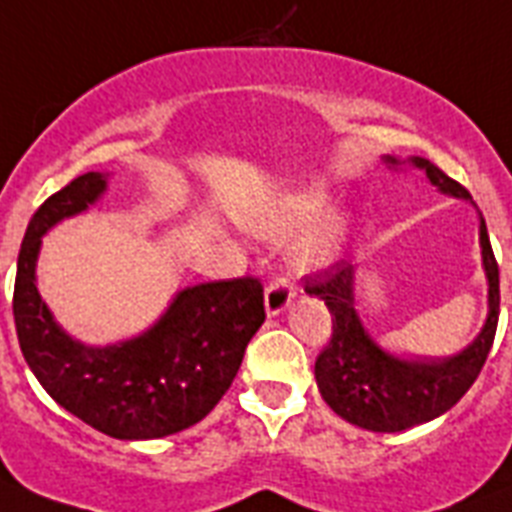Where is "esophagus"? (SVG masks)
<instances>
[{"label":"esophagus","instance_id":"esophagus-1","mask_svg":"<svg viewBox=\"0 0 512 512\" xmlns=\"http://www.w3.org/2000/svg\"><path fill=\"white\" fill-rule=\"evenodd\" d=\"M294 283L289 278H273L265 289V309L268 315H281L283 309L291 304V296H294Z\"/></svg>","mask_w":512,"mask_h":512}]
</instances>
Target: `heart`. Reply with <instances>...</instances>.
Here are the masks:
<instances>
[{
	"instance_id": "1",
	"label": "heart",
	"mask_w": 512,
	"mask_h": 512,
	"mask_svg": "<svg viewBox=\"0 0 512 512\" xmlns=\"http://www.w3.org/2000/svg\"><path fill=\"white\" fill-rule=\"evenodd\" d=\"M315 210H320V200H317V197L299 200L289 216L281 218V221L273 226V231H276V234H281V231L294 229L296 223L307 221V218L312 216ZM330 252H333V236L330 234L315 236V239H309V242H304L302 247H299V252H296V265H299V268H312V265H320L328 260Z\"/></svg>"
}]
</instances>
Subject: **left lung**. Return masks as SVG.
Here are the masks:
<instances>
[{
    "instance_id": "left-lung-1",
    "label": "left lung",
    "mask_w": 512,
    "mask_h": 512,
    "mask_svg": "<svg viewBox=\"0 0 512 512\" xmlns=\"http://www.w3.org/2000/svg\"><path fill=\"white\" fill-rule=\"evenodd\" d=\"M390 163H398L388 158ZM427 171L429 182L453 197L471 200L468 190L427 158H411ZM482 257L489 281V315L476 341L458 356L442 362H409L390 356L367 336L354 309V265L346 260L307 276V294L320 296L330 317L333 336L315 362L320 395L341 419L372 432H401L445 414L461 401L482 372L492 349L500 317V268L482 221Z\"/></svg>"
}]
</instances>
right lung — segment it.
<instances>
[{
    "label": "right lung",
    "instance_id": "right-lung-1",
    "mask_svg": "<svg viewBox=\"0 0 512 512\" xmlns=\"http://www.w3.org/2000/svg\"><path fill=\"white\" fill-rule=\"evenodd\" d=\"M106 190L98 171L72 179L33 213L17 255V341L36 380L80 422L117 440H153L192 427L231 388L244 349L265 322L260 278L200 283L176 296L140 338L93 349L59 328L36 289L41 236Z\"/></svg>",
    "mask_w": 512,
    "mask_h": 512
}]
</instances>
